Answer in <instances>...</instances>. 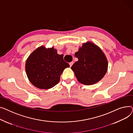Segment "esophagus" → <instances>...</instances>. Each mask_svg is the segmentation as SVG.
<instances>
[{"label": "esophagus", "mask_w": 133, "mask_h": 133, "mask_svg": "<svg viewBox=\"0 0 133 133\" xmlns=\"http://www.w3.org/2000/svg\"><path fill=\"white\" fill-rule=\"evenodd\" d=\"M73 64H74V62H70L69 63V65H70V66L71 67L72 65H73Z\"/></svg>", "instance_id": "34e87169"}]
</instances>
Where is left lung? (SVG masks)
Instances as JSON below:
<instances>
[{"instance_id": "obj_1", "label": "left lung", "mask_w": 133, "mask_h": 133, "mask_svg": "<svg viewBox=\"0 0 133 133\" xmlns=\"http://www.w3.org/2000/svg\"><path fill=\"white\" fill-rule=\"evenodd\" d=\"M75 56L78 60L71 69L79 83L90 85L100 81L108 69V61L105 54L92 42L84 43Z\"/></svg>"}]
</instances>
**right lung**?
<instances>
[{"instance_id":"right-lung-1","label":"right lung","mask_w":133,"mask_h":133,"mask_svg":"<svg viewBox=\"0 0 133 133\" xmlns=\"http://www.w3.org/2000/svg\"><path fill=\"white\" fill-rule=\"evenodd\" d=\"M54 47L42 45L36 49L26 60V72L29 81L40 89H49L58 83L64 70L70 67Z\"/></svg>"}]
</instances>
